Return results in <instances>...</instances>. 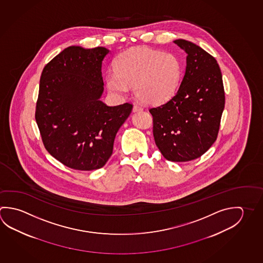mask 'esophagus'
Returning a JSON list of instances; mask_svg holds the SVG:
<instances>
[{
	"label": "esophagus",
	"instance_id": "1",
	"mask_svg": "<svg viewBox=\"0 0 263 263\" xmlns=\"http://www.w3.org/2000/svg\"><path fill=\"white\" fill-rule=\"evenodd\" d=\"M142 107L139 106V105H137V104H135L133 107V111L134 112H137V111H142Z\"/></svg>",
	"mask_w": 263,
	"mask_h": 263
}]
</instances>
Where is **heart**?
<instances>
[{"instance_id": "heart-1", "label": "heart", "mask_w": 263, "mask_h": 263, "mask_svg": "<svg viewBox=\"0 0 263 263\" xmlns=\"http://www.w3.org/2000/svg\"><path fill=\"white\" fill-rule=\"evenodd\" d=\"M115 71L105 77L106 88L115 95H124L133 85L135 95L147 104L169 101L179 87L182 65L173 52L145 47L131 48L117 56Z\"/></svg>"}]
</instances>
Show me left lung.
Segmentation results:
<instances>
[{"label":"left lung","mask_w":263,"mask_h":263,"mask_svg":"<svg viewBox=\"0 0 263 263\" xmlns=\"http://www.w3.org/2000/svg\"><path fill=\"white\" fill-rule=\"evenodd\" d=\"M174 42L186 53L184 78L175 96L149 112L157 147L166 160L179 162L201 156L215 142L226 97L215 58L193 42Z\"/></svg>","instance_id":"8db88e82"}]
</instances>
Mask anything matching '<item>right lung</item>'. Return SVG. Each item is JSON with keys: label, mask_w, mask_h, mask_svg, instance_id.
I'll return each mask as SVG.
<instances>
[{"label": "right lung", "mask_w": 263, "mask_h": 263, "mask_svg": "<svg viewBox=\"0 0 263 263\" xmlns=\"http://www.w3.org/2000/svg\"><path fill=\"white\" fill-rule=\"evenodd\" d=\"M104 47L70 46L42 71L36 122L44 147L65 166L92 171L111 157L116 133L133 105L107 106L103 92Z\"/></svg>", "instance_id": "right-lung-1"}]
</instances>
